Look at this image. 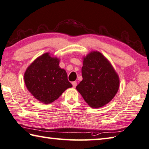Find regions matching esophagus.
Masks as SVG:
<instances>
[{
    "label": "esophagus",
    "instance_id": "obj_1",
    "mask_svg": "<svg viewBox=\"0 0 149 149\" xmlns=\"http://www.w3.org/2000/svg\"><path fill=\"white\" fill-rule=\"evenodd\" d=\"M72 86L73 87H76L77 86V82H75V81H74V82H72Z\"/></svg>",
    "mask_w": 149,
    "mask_h": 149
}]
</instances>
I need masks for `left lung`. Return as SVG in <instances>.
Segmentation results:
<instances>
[{
    "instance_id": "obj_1",
    "label": "left lung",
    "mask_w": 149,
    "mask_h": 149,
    "mask_svg": "<svg viewBox=\"0 0 149 149\" xmlns=\"http://www.w3.org/2000/svg\"><path fill=\"white\" fill-rule=\"evenodd\" d=\"M82 75L83 79L76 88L93 108L105 105L118 92V74L100 52H91L84 57Z\"/></svg>"
}]
</instances>
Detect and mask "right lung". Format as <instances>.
<instances>
[{
	"instance_id": "1",
	"label": "right lung",
	"mask_w": 149,
	"mask_h": 149,
	"mask_svg": "<svg viewBox=\"0 0 149 149\" xmlns=\"http://www.w3.org/2000/svg\"><path fill=\"white\" fill-rule=\"evenodd\" d=\"M59 63L58 59L46 53L36 59L25 72L28 90L42 103H52L65 90L72 87L66 71L59 67Z\"/></svg>"
}]
</instances>
